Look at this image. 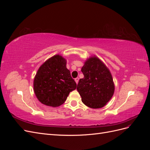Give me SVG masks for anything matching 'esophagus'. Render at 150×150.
<instances>
[{"label":"esophagus","instance_id":"obj_1","mask_svg":"<svg viewBox=\"0 0 150 150\" xmlns=\"http://www.w3.org/2000/svg\"><path fill=\"white\" fill-rule=\"evenodd\" d=\"M74 80H75V81H76V84H78V81H79V78H76L74 79Z\"/></svg>","mask_w":150,"mask_h":150}]
</instances>
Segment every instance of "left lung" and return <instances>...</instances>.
I'll list each match as a JSON object with an SVG mask.
<instances>
[{
  "mask_svg": "<svg viewBox=\"0 0 150 150\" xmlns=\"http://www.w3.org/2000/svg\"><path fill=\"white\" fill-rule=\"evenodd\" d=\"M81 71L84 78L79 79L77 90L82 102L91 108H103L115 92L110 70L99 58L93 56L85 61Z\"/></svg>",
  "mask_w": 150,
  "mask_h": 150,
  "instance_id": "8db88e82",
  "label": "left lung"
}]
</instances>
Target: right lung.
<instances>
[{
  "label": "right lung",
  "instance_id": "add662e5",
  "mask_svg": "<svg viewBox=\"0 0 150 150\" xmlns=\"http://www.w3.org/2000/svg\"><path fill=\"white\" fill-rule=\"evenodd\" d=\"M76 86L70 71L66 67V60L59 54L49 58L40 66L34 79L36 97L48 106L61 105Z\"/></svg>",
  "mask_w": 150,
  "mask_h": 150
}]
</instances>
